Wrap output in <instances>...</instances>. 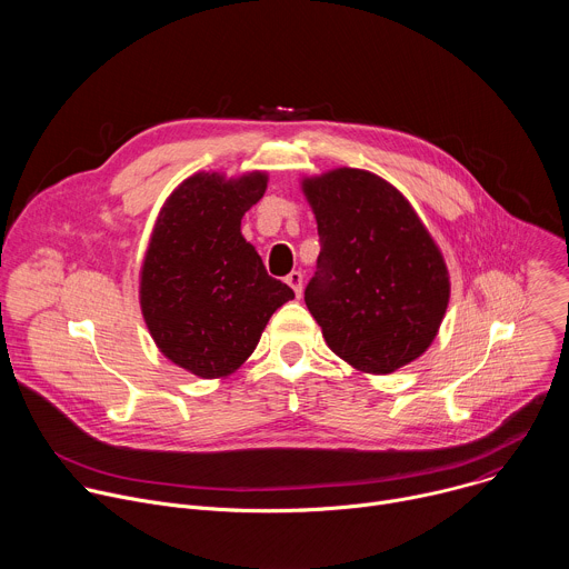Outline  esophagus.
<instances>
[{
	"instance_id": "esophagus-1",
	"label": "esophagus",
	"mask_w": 569,
	"mask_h": 569,
	"mask_svg": "<svg viewBox=\"0 0 569 569\" xmlns=\"http://www.w3.org/2000/svg\"><path fill=\"white\" fill-rule=\"evenodd\" d=\"M286 283L295 290L297 297H301V288H303V274H301V272H290V274L286 277Z\"/></svg>"
}]
</instances>
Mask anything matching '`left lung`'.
Segmentation results:
<instances>
[{
  "label": "left lung",
  "instance_id": "left-lung-1",
  "mask_svg": "<svg viewBox=\"0 0 569 569\" xmlns=\"http://www.w3.org/2000/svg\"><path fill=\"white\" fill-rule=\"evenodd\" d=\"M319 233L303 299L329 349L365 373H391L439 333L450 277L435 238L382 178L336 169L301 182Z\"/></svg>",
  "mask_w": 569,
  "mask_h": 569
}]
</instances>
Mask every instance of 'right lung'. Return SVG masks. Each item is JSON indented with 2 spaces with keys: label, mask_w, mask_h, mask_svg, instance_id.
Wrapping results in <instances>:
<instances>
[{
  "label": "right lung",
  "mask_w": 569,
  "mask_h": 569,
  "mask_svg": "<svg viewBox=\"0 0 569 569\" xmlns=\"http://www.w3.org/2000/svg\"><path fill=\"white\" fill-rule=\"evenodd\" d=\"M266 189L261 171L229 180L196 173L157 216L139 279L141 312L157 349L200 378L233 373L272 312L295 297L240 233Z\"/></svg>",
  "instance_id": "add662e5"
}]
</instances>
